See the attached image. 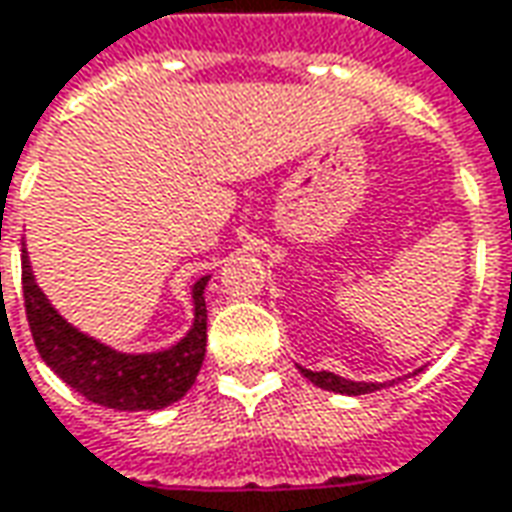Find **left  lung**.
I'll list each match as a JSON object with an SVG mask.
<instances>
[{
    "label": "left lung",
    "mask_w": 512,
    "mask_h": 512,
    "mask_svg": "<svg viewBox=\"0 0 512 512\" xmlns=\"http://www.w3.org/2000/svg\"><path fill=\"white\" fill-rule=\"evenodd\" d=\"M298 372L307 377L310 383H315L318 389H327V392L335 394H369L377 392V389H386V386H394V380L389 383H363V380H346V377L335 375V372H310V369H304V366H298ZM420 372V369H417ZM414 372V375H417ZM400 380V377H397Z\"/></svg>",
    "instance_id": "1"
}]
</instances>
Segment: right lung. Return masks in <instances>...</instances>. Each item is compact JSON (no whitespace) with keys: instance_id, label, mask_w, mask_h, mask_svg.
Wrapping results in <instances>:
<instances>
[{"instance_id":"obj_1","label":"right lung","mask_w":512,"mask_h":512,"mask_svg":"<svg viewBox=\"0 0 512 512\" xmlns=\"http://www.w3.org/2000/svg\"><path fill=\"white\" fill-rule=\"evenodd\" d=\"M205 284L208 276L194 281L191 287L194 327L188 329L183 341L163 352L129 355L89 338L67 318H61L50 298L41 293L33 279V267L27 262V250H22L24 312L41 360L75 392L115 411H157L177 403L194 386L208 338V310L202 296Z\"/></svg>"}]
</instances>
